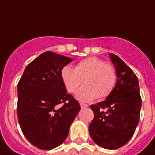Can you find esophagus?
<instances>
[{"label":"esophagus","instance_id":"34e87169","mask_svg":"<svg viewBox=\"0 0 155 155\" xmlns=\"http://www.w3.org/2000/svg\"><path fill=\"white\" fill-rule=\"evenodd\" d=\"M80 106L81 108H85V107H87V104H84V103H81Z\"/></svg>","mask_w":155,"mask_h":155}]
</instances>
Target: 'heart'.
Returning a JSON list of instances; mask_svg holds the SVG:
<instances>
[{"instance_id":"obj_1","label":"heart","mask_w":155,"mask_h":155,"mask_svg":"<svg viewBox=\"0 0 155 155\" xmlns=\"http://www.w3.org/2000/svg\"><path fill=\"white\" fill-rule=\"evenodd\" d=\"M61 77L69 93H75L84 80L85 85L78 91L77 99L89 102L95 98L107 97L114 88L117 74L113 66L97 57L83 59L75 68L67 65L61 69Z\"/></svg>"}]
</instances>
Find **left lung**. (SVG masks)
Here are the masks:
<instances>
[{"label": "left lung", "mask_w": 155, "mask_h": 155, "mask_svg": "<svg viewBox=\"0 0 155 155\" xmlns=\"http://www.w3.org/2000/svg\"><path fill=\"white\" fill-rule=\"evenodd\" d=\"M109 54L117 80L105 100L91 105L94 117L89 134L97 145L114 150L127 144L134 134L140 118L141 98L135 74L119 57Z\"/></svg>", "instance_id": "obj_1"}]
</instances>
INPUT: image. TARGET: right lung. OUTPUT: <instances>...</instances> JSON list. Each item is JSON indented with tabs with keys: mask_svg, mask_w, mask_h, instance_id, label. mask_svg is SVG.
<instances>
[{
	"mask_svg": "<svg viewBox=\"0 0 155 155\" xmlns=\"http://www.w3.org/2000/svg\"><path fill=\"white\" fill-rule=\"evenodd\" d=\"M71 61L46 51L26 67L18 82V121L25 137L39 149L61 145L81 110L78 101L67 93L61 77L62 68Z\"/></svg>",
	"mask_w": 155,
	"mask_h": 155,
	"instance_id": "add662e5",
	"label": "right lung"
}]
</instances>
